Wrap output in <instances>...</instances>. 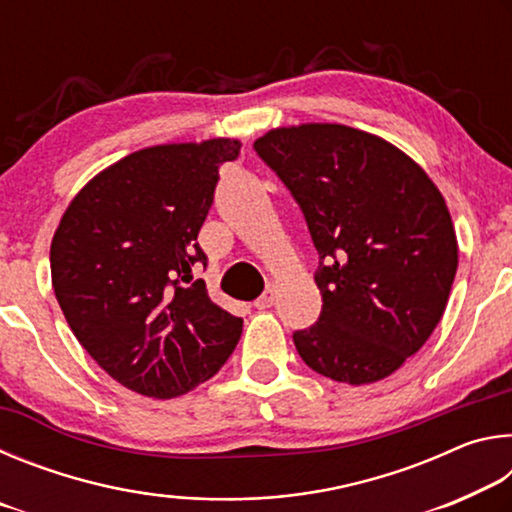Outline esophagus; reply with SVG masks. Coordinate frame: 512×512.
Wrapping results in <instances>:
<instances>
[{"label": "esophagus", "mask_w": 512, "mask_h": 512, "mask_svg": "<svg viewBox=\"0 0 512 512\" xmlns=\"http://www.w3.org/2000/svg\"><path fill=\"white\" fill-rule=\"evenodd\" d=\"M275 300H277V289H275V284H268V287H266V291L262 293V296H259V298L255 300V307H257V309H268V307H273V305H275Z\"/></svg>", "instance_id": "obj_1"}]
</instances>
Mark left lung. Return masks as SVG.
I'll use <instances>...</instances> for the list:
<instances>
[{
    "instance_id": "8db88e82",
    "label": "left lung",
    "mask_w": 512,
    "mask_h": 512,
    "mask_svg": "<svg viewBox=\"0 0 512 512\" xmlns=\"http://www.w3.org/2000/svg\"><path fill=\"white\" fill-rule=\"evenodd\" d=\"M305 214L323 296L293 334L311 370L379 381L418 352L447 307L458 244L443 194L418 162L343 124L273 128L255 142Z\"/></svg>"
}]
</instances>
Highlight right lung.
Segmentation results:
<instances>
[{"label":"right lung","mask_w":512,"mask_h":512,"mask_svg":"<svg viewBox=\"0 0 512 512\" xmlns=\"http://www.w3.org/2000/svg\"><path fill=\"white\" fill-rule=\"evenodd\" d=\"M239 140L135 151L85 185L51 239V284L90 357L131 391L169 400L219 372L244 320L214 305L194 264L219 167Z\"/></svg>","instance_id":"right-lung-1"}]
</instances>
